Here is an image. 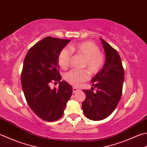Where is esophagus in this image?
<instances>
[{
	"label": "esophagus",
	"mask_w": 147,
	"mask_h": 147,
	"mask_svg": "<svg viewBox=\"0 0 147 147\" xmlns=\"http://www.w3.org/2000/svg\"><path fill=\"white\" fill-rule=\"evenodd\" d=\"M78 91H79V88H78L77 87H73V92L74 93L76 92H78Z\"/></svg>",
	"instance_id": "1"
}]
</instances>
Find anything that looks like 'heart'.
I'll return each mask as SVG.
<instances>
[{"label":"heart","instance_id":"obj_1","mask_svg":"<svg viewBox=\"0 0 147 147\" xmlns=\"http://www.w3.org/2000/svg\"><path fill=\"white\" fill-rule=\"evenodd\" d=\"M72 54L84 59L82 67L86 69V70L81 71L72 70L64 74V80L73 86H78L81 83L87 81L89 77L88 73L91 76L96 75L105 66L104 54L100 52L99 48L92 42H78L70 46L69 49L63 48L58 57L59 64L63 69H67L69 66Z\"/></svg>","mask_w":147,"mask_h":147}]
</instances>
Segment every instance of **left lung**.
<instances>
[{
  "mask_svg": "<svg viewBox=\"0 0 147 147\" xmlns=\"http://www.w3.org/2000/svg\"><path fill=\"white\" fill-rule=\"evenodd\" d=\"M106 53L104 67L92 79L97 90H83L86 99L82 103L85 115L92 120H101L110 115L118 105L122 94L124 70L118 51L100 39Z\"/></svg>",
  "mask_w": 147,
  "mask_h": 147,
  "instance_id": "obj_1",
  "label": "left lung"
}]
</instances>
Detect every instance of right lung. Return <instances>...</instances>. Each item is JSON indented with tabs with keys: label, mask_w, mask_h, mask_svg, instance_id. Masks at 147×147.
<instances>
[{
	"label": "right lung",
	"mask_w": 147,
	"mask_h": 147,
	"mask_svg": "<svg viewBox=\"0 0 147 147\" xmlns=\"http://www.w3.org/2000/svg\"><path fill=\"white\" fill-rule=\"evenodd\" d=\"M69 42L47 37L31 47L25 57L21 74L23 91L31 110L45 121H55L63 115L73 93L71 85L60 82L59 71V53ZM51 82H59V88L51 89Z\"/></svg>",
	"instance_id": "obj_1"
}]
</instances>
